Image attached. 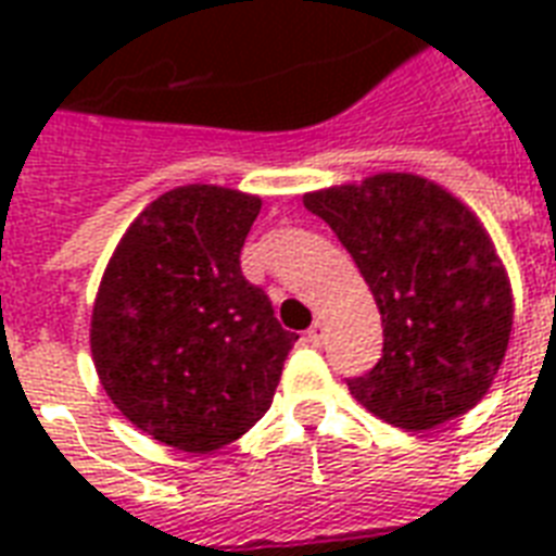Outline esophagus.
<instances>
[{"label": "esophagus", "instance_id": "esophagus-1", "mask_svg": "<svg viewBox=\"0 0 556 556\" xmlns=\"http://www.w3.org/2000/svg\"><path fill=\"white\" fill-rule=\"evenodd\" d=\"M305 338H308V343H312V346H323V340H326V326H323L320 320H314L312 329H308V334H305Z\"/></svg>", "mask_w": 556, "mask_h": 556}]
</instances>
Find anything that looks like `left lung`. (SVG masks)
I'll use <instances>...</instances> for the list:
<instances>
[{
  "label": "left lung",
  "instance_id": "obj_1",
  "mask_svg": "<svg viewBox=\"0 0 556 556\" xmlns=\"http://www.w3.org/2000/svg\"><path fill=\"white\" fill-rule=\"evenodd\" d=\"M303 204L352 253L383 323V355L349 392L409 432L473 409L514 326L510 279L473 210L413 173L305 192Z\"/></svg>",
  "mask_w": 556,
  "mask_h": 556
}]
</instances>
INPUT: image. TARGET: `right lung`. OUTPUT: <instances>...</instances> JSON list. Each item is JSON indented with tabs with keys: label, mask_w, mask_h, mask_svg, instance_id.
I'll list each match as a JSON object with an SVG mask.
<instances>
[{
	"label": "right lung",
	"mask_w": 556,
	"mask_h": 556,
	"mask_svg": "<svg viewBox=\"0 0 556 556\" xmlns=\"http://www.w3.org/2000/svg\"><path fill=\"white\" fill-rule=\"evenodd\" d=\"M262 199L216 185L164 192L117 242L91 308L112 404L161 444L213 453L268 413L296 343L239 253Z\"/></svg>",
	"instance_id": "add662e5"
}]
</instances>
